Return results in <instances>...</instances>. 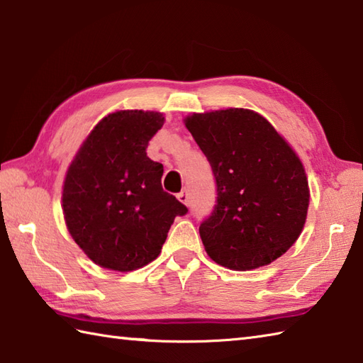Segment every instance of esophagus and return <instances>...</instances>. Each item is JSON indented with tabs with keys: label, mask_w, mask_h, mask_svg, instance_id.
<instances>
[{
	"label": "esophagus",
	"mask_w": 363,
	"mask_h": 363,
	"mask_svg": "<svg viewBox=\"0 0 363 363\" xmlns=\"http://www.w3.org/2000/svg\"><path fill=\"white\" fill-rule=\"evenodd\" d=\"M177 199H179V201H181L182 204H187V206H189L190 196H189V194H187V190H182L181 194H177Z\"/></svg>",
	"instance_id": "obj_1"
}]
</instances>
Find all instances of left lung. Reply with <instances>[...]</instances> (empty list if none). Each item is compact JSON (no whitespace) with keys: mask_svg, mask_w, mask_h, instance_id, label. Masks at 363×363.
<instances>
[{"mask_svg":"<svg viewBox=\"0 0 363 363\" xmlns=\"http://www.w3.org/2000/svg\"><path fill=\"white\" fill-rule=\"evenodd\" d=\"M186 126L215 177L213 211L199 235L217 264L246 272L272 264L296 242L309 207L303 164L259 113H194Z\"/></svg>","mask_w":363,"mask_h":363,"instance_id":"1","label":"left lung"}]
</instances>
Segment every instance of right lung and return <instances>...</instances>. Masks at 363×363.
Listing matches in <instances>:
<instances>
[{"mask_svg":"<svg viewBox=\"0 0 363 363\" xmlns=\"http://www.w3.org/2000/svg\"><path fill=\"white\" fill-rule=\"evenodd\" d=\"M159 112L120 111L91 130L67 172L62 206L74 242L99 267L133 272L159 256L189 209L162 189L164 167L146 156Z\"/></svg>","mask_w":363,"mask_h":363,"instance_id":"right-lung-1","label":"right lung"}]
</instances>
